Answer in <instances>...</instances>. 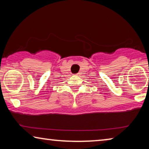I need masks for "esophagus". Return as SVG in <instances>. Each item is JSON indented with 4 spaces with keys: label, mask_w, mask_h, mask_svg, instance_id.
<instances>
[{
    "label": "esophagus",
    "mask_w": 149,
    "mask_h": 149,
    "mask_svg": "<svg viewBox=\"0 0 149 149\" xmlns=\"http://www.w3.org/2000/svg\"><path fill=\"white\" fill-rule=\"evenodd\" d=\"M76 75H77V76H78V75H79V74H77Z\"/></svg>",
    "instance_id": "34e87169"
}]
</instances>
